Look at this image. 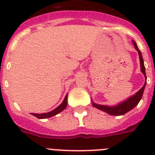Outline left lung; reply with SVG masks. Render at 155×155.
<instances>
[{"label": "left lung", "mask_w": 155, "mask_h": 155, "mask_svg": "<svg viewBox=\"0 0 155 155\" xmlns=\"http://www.w3.org/2000/svg\"><path fill=\"white\" fill-rule=\"evenodd\" d=\"M133 43H134V47H135L136 50L138 52V54H139L140 71H141V72L143 73V76L145 78V82L143 87L136 94H134L132 96L129 97L127 99L124 100V102H120V103H118L116 105H111V106H109V105H99V104H97L93 102L92 99H91V104H92V105L94 108H96V109H99V110L103 111L105 113H108L109 115H112V116H122V115H124L125 113H128L129 111H130L131 109H134L135 106H137L140 101V99H141L142 96H143V91H144L146 83H147V76H146V73H145V67L144 64H143V57H142L141 52L140 51V50L137 47V43L134 40H133Z\"/></svg>", "instance_id": "1"}]
</instances>
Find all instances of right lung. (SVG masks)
I'll use <instances>...</instances> for the list:
<instances>
[{
	"label": "right lung",
	"instance_id": "right-lung-1",
	"mask_svg": "<svg viewBox=\"0 0 155 155\" xmlns=\"http://www.w3.org/2000/svg\"><path fill=\"white\" fill-rule=\"evenodd\" d=\"M68 105V94H66L65 98H64V101H63L62 103L59 105L58 107H57L56 109H54L53 110L50 111L49 113H41V114H38V113H31V115L35 117H37L38 119H46V118H50L52 116H55V115L58 114V113H61L63 110L66 109Z\"/></svg>",
	"mask_w": 155,
	"mask_h": 155
}]
</instances>
